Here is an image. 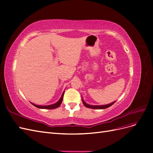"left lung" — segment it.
Instances as JSON below:
<instances>
[{
	"instance_id": "8db88e82",
	"label": "left lung",
	"mask_w": 153,
	"mask_h": 153,
	"mask_svg": "<svg viewBox=\"0 0 153 153\" xmlns=\"http://www.w3.org/2000/svg\"><path fill=\"white\" fill-rule=\"evenodd\" d=\"M82 101H83V103H84V105L86 106V107L89 108H93V109H105V108L109 107V106H112L115 102V101H114V102L111 103L110 104L105 105H90L89 104L86 103L83 100H82Z\"/></svg>"
}]
</instances>
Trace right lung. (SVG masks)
<instances>
[{
    "label": "right lung",
    "mask_w": 153,
    "mask_h": 153,
    "mask_svg": "<svg viewBox=\"0 0 153 153\" xmlns=\"http://www.w3.org/2000/svg\"><path fill=\"white\" fill-rule=\"evenodd\" d=\"M64 91L63 92V93L61 97V98L59 99V100L57 101V103H55L54 104L52 105H45V106H43V105H36L31 103L32 105L34 106H35L37 108H43V109H54V108H56L59 106L61 105V104L62 103V101L63 100V96H64Z\"/></svg>",
    "instance_id": "right-lung-1"
}]
</instances>
